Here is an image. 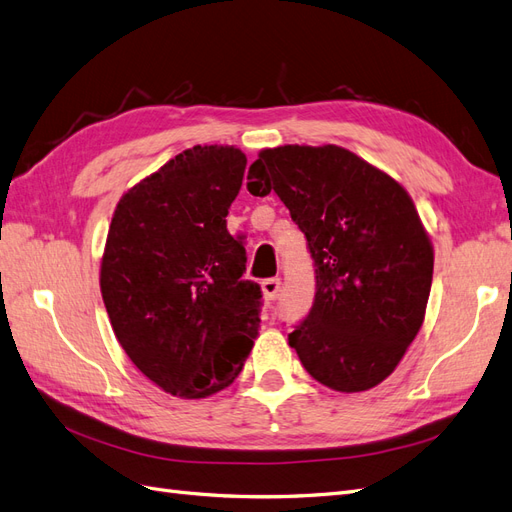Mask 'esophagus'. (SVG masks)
<instances>
[{"label": "esophagus", "instance_id": "esophagus-1", "mask_svg": "<svg viewBox=\"0 0 512 512\" xmlns=\"http://www.w3.org/2000/svg\"><path fill=\"white\" fill-rule=\"evenodd\" d=\"M260 288H262V297H265L267 301H275L277 292H280V288H282V282L277 280V277H269V280L260 284Z\"/></svg>", "mask_w": 512, "mask_h": 512}]
</instances>
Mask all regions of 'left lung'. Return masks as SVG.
Here are the masks:
<instances>
[{
  "instance_id": "8db88e82",
  "label": "left lung",
  "mask_w": 512,
  "mask_h": 512,
  "mask_svg": "<svg viewBox=\"0 0 512 512\" xmlns=\"http://www.w3.org/2000/svg\"><path fill=\"white\" fill-rule=\"evenodd\" d=\"M247 190L282 198L314 258L316 299L290 348L333 391L374 389L421 331L431 290L433 245L410 194L337 145L262 149Z\"/></svg>"
}]
</instances>
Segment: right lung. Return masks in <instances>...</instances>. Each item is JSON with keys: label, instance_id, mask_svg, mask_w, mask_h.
<instances>
[{"label": "right lung", "instance_id": "1", "mask_svg": "<svg viewBox=\"0 0 512 512\" xmlns=\"http://www.w3.org/2000/svg\"><path fill=\"white\" fill-rule=\"evenodd\" d=\"M247 158L196 145L119 198L100 262L111 327L162 391L203 399L239 376L260 327V286L226 228Z\"/></svg>", "mask_w": 512, "mask_h": 512}]
</instances>
